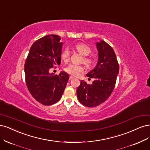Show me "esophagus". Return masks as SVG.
I'll return each mask as SVG.
<instances>
[{
    "label": "esophagus",
    "instance_id": "34e87169",
    "mask_svg": "<svg viewBox=\"0 0 150 150\" xmlns=\"http://www.w3.org/2000/svg\"><path fill=\"white\" fill-rule=\"evenodd\" d=\"M73 79H74V76H70V77H69V80H72Z\"/></svg>",
    "mask_w": 150,
    "mask_h": 150
}]
</instances>
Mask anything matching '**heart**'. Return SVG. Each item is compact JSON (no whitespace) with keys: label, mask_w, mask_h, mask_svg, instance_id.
Here are the masks:
<instances>
[{"label":"heart","mask_w":150,"mask_h":150,"mask_svg":"<svg viewBox=\"0 0 150 150\" xmlns=\"http://www.w3.org/2000/svg\"><path fill=\"white\" fill-rule=\"evenodd\" d=\"M75 49L78 51L81 55L85 56L83 58V64L88 67H91L93 64V60L90 57H86L90 53L91 50L90 47L85 43H78L74 46ZM70 58V50L68 48H65L61 53V59L64 62H67L69 60ZM64 70L67 74L72 76H79L81 73L84 71V68L81 65H78L75 64H70L65 67Z\"/></svg>","instance_id":"1"}]
</instances>
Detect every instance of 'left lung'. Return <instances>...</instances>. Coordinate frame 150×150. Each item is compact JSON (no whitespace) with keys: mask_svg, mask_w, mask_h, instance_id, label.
<instances>
[{"mask_svg":"<svg viewBox=\"0 0 150 150\" xmlns=\"http://www.w3.org/2000/svg\"><path fill=\"white\" fill-rule=\"evenodd\" d=\"M96 45L98 51V63L86 75L94 80L91 85L81 80L76 90L79 101L87 107L98 106L109 98L119 73V64L113 48L103 40Z\"/></svg>","mask_w":150,"mask_h":150,"instance_id":"8db88e82","label":"left lung"}]
</instances>
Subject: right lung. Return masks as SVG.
I'll use <instances>...</instances> for the list:
<instances>
[{
  "label": "right lung",
  "mask_w": 150,
  "mask_h": 150,
  "mask_svg": "<svg viewBox=\"0 0 150 150\" xmlns=\"http://www.w3.org/2000/svg\"><path fill=\"white\" fill-rule=\"evenodd\" d=\"M57 35H49L36 40L31 46L24 65L28 91L43 105L57 103L62 96L69 79V74H50V69L60 65L63 43Z\"/></svg>",
  "instance_id": "add662e5"
}]
</instances>
